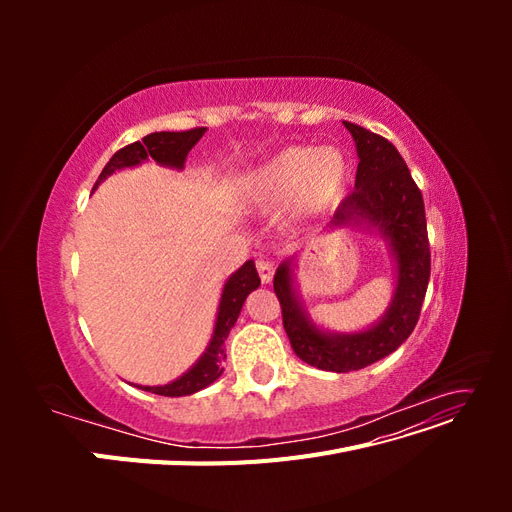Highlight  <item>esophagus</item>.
<instances>
[{
  "instance_id": "esophagus-1",
  "label": "esophagus",
  "mask_w": 512,
  "mask_h": 512,
  "mask_svg": "<svg viewBox=\"0 0 512 512\" xmlns=\"http://www.w3.org/2000/svg\"><path fill=\"white\" fill-rule=\"evenodd\" d=\"M256 269H258V275H260V282H262V284H269V282L273 280L275 267H273L271 260H265V258L256 260Z\"/></svg>"
}]
</instances>
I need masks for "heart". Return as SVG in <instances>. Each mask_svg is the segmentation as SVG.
Returning <instances> with one entry per match:
<instances>
[{
  "mask_svg": "<svg viewBox=\"0 0 512 512\" xmlns=\"http://www.w3.org/2000/svg\"><path fill=\"white\" fill-rule=\"evenodd\" d=\"M350 162L337 147H288L262 164L247 181V198L277 207L292 198L299 213L333 207L348 188Z\"/></svg>",
  "mask_w": 512,
  "mask_h": 512,
  "instance_id": "1",
  "label": "heart"
}]
</instances>
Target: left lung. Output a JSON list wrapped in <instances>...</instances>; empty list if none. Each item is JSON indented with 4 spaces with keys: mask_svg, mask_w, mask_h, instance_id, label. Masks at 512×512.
Returning <instances> with one entry per match:
<instances>
[{
    "mask_svg": "<svg viewBox=\"0 0 512 512\" xmlns=\"http://www.w3.org/2000/svg\"><path fill=\"white\" fill-rule=\"evenodd\" d=\"M359 153L354 192L333 215V226L367 224L389 243L397 262V288L391 307L374 327L331 335L307 318L292 288L290 260L282 262L273 277V290L282 305L284 329L294 354L307 365L324 371L363 369L395 352L414 331L429 284L431 252L423 194L393 143L356 123L344 121Z\"/></svg>",
    "mask_w": 512,
    "mask_h": 512,
    "instance_id": "8db88e82",
    "label": "left lung"
}]
</instances>
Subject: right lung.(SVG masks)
Listing matches in <instances>:
<instances>
[{"mask_svg":"<svg viewBox=\"0 0 512 512\" xmlns=\"http://www.w3.org/2000/svg\"><path fill=\"white\" fill-rule=\"evenodd\" d=\"M205 130L207 128H192L185 132L147 134L143 141L126 145L123 149H119L111 160H108V164L102 168V173H100L94 188H98V183H102L108 175H113L115 170L136 166L145 160H156L158 164L170 166V168H183L190 149L200 141V138H203ZM258 286H260L258 271L254 267V262L247 260L245 265L237 273H232L228 277V282L224 284L211 342H209L205 354L198 359V363L190 371H185L181 378L173 380L170 384L138 386V389L156 393V395H164V397H183V395H192L200 389H205V386L218 380L224 371L222 363L226 359V352H224L226 337H228L230 329L235 327L247 294L256 290Z\"/></svg>","mask_w":512,"mask_h":512,"instance_id":"add662e5","label":"right lung"}]
</instances>
